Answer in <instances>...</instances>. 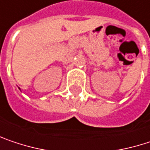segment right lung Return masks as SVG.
<instances>
[{
  "mask_svg": "<svg viewBox=\"0 0 150 150\" xmlns=\"http://www.w3.org/2000/svg\"><path fill=\"white\" fill-rule=\"evenodd\" d=\"M19 89H20V90H21V88H19Z\"/></svg>",
  "mask_w": 150,
  "mask_h": 150,
  "instance_id": "add662e5",
  "label": "right lung"
}]
</instances>
